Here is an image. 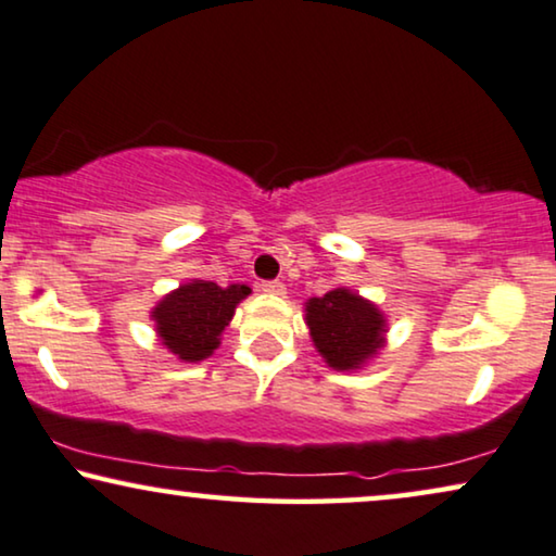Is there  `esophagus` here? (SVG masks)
I'll use <instances>...</instances> for the list:
<instances>
[{
  "label": "esophagus",
  "instance_id": "obj_1",
  "mask_svg": "<svg viewBox=\"0 0 556 556\" xmlns=\"http://www.w3.org/2000/svg\"><path fill=\"white\" fill-rule=\"evenodd\" d=\"M262 292H267V294H275V296H281L287 292V287L281 285V281H262Z\"/></svg>",
  "mask_w": 556,
  "mask_h": 556
}]
</instances>
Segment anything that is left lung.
Instances as JSON below:
<instances>
[{"label": "left lung", "mask_w": 556, "mask_h": 556, "mask_svg": "<svg viewBox=\"0 0 556 556\" xmlns=\"http://www.w3.org/2000/svg\"><path fill=\"white\" fill-rule=\"evenodd\" d=\"M309 338L334 370H357L386 345V317L370 300L345 287L304 304Z\"/></svg>", "instance_id": "left-lung-1"}]
</instances>
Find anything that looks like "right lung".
Listing matches in <instances>:
<instances>
[{
	"label": "right lung",
	"mask_w": 556,
	"mask_h": 556,
	"mask_svg": "<svg viewBox=\"0 0 556 556\" xmlns=\"http://www.w3.org/2000/svg\"><path fill=\"white\" fill-rule=\"evenodd\" d=\"M252 294L247 285L218 287L216 281L191 279L155 304L151 317L168 353L184 363L206 359L222 345L237 304Z\"/></svg>",
	"instance_id": "obj_1"
}]
</instances>
